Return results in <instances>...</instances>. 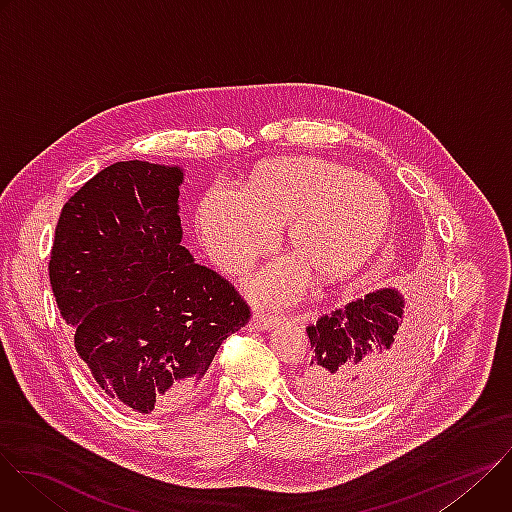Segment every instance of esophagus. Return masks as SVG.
I'll return each instance as SVG.
<instances>
[{
  "label": "esophagus",
  "instance_id": "esophagus-1",
  "mask_svg": "<svg viewBox=\"0 0 512 512\" xmlns=\"http://www.w3.org/2000/svg\"><path fill=\"white\" fill-rule=\"evenodd\" d=\"M279 324V318H273V316H263V314H255L251 320H249V328L251 330H259V332H265V330H271Z\"/></svg>",
  "mask_w": 512,
  "mask_h": 512
}]
</instances>
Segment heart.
I'll return each instance as SVG.
<instances>
[{"instance_id": "heart-1", "label": "heart", "mask_w": 512, "mask_h": 512, "mask_svg": "<svg viewBox=\"0 0 512 512\" xmlns=\"http://www.w3.org/2000/svg\"><path fill=\"white\" fill-rule=\"evenodd\" d=\"M391 223L381 184L320 158H277L251 174L245 190L212 186L198 206V231L208 255L241 275L285 239L296 257L277 259L249 283L263 304L294 302L314 271L332 281L350 275L379 247Z\"/></svg>"}]
</instances>
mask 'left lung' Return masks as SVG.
<instances>
[{"instance_id":"obj_1","label":"left lung","mask_w":512,"mask_h":512,"mask_svg":"<svg viewBox=\"0 0 512 512\" xmlns=\"http://www.w3.org/2000/svg\"><path fill=\"white\" fill-rule=\"evenodd\" d=\"M431 316L381 287L308 326L312 358L300 395L320 409H364L391 397L417 369L431 338Z\"/></svg>"}]
</instances>
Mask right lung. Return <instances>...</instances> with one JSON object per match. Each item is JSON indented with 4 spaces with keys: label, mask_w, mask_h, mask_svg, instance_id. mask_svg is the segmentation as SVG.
Listing matches in <instances>:
<instances>
[{
    "label": "right lung",
    "mask_w": 512,
    "mask_h": 512,
    "mask_svg": "<svg viewBox=\"0 0 512 512\" xmlns=\"http://www.w3.org/2000/svg\"><path fill=\"white\" fill-rule=\"evenodd\" d=\"M184 170L117 162L62 206L50 285L97 387L119 407L168 413L249 320L235 287L182 247Z\"/></svg>",
    "instance_id": "add662e5"
}]
</instances>
